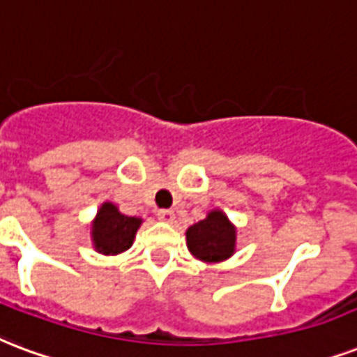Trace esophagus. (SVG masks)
<instances>
[{
    "label": "esophagus",
    "instance_id": "1",
    "mask_svg": "<svg viewBox=\"0 0 357 357\" xmlns=\"http://www.w3.org/2000/svg\"><path fill=\"white\" fill-rule=\"evenodd\" d=\"M157 217L165 222H172L174 219H176V215H174L172 209H159V211H157Z\"/></svg>",
    "mask_w": 357,
    "mask_h": 357
}]
</instances>
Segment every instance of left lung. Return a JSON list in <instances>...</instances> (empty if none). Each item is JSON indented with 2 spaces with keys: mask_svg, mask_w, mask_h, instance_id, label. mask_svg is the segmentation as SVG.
Listing matches in <instances>:
<instances>
[{
  "mask_svg": "<svg viewBox=\"0 0 357 357\" xmlns=\"http://www.w3.org/2000/svg\"><path fill=\"white\" fill-rule=\"evenodd\" d=\"M189 251L206 262H219L232 257L236 247V230L222 211L211 213L187 230Z\"/></svg>",
  "mask_w": 357,
  "mask_h": 357,
  "instance_id": "8db88e82",
  "label": "left lung"
}]
</instances>
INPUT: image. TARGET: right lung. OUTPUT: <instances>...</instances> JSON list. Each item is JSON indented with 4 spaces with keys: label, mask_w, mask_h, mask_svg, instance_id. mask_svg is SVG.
<instances>
[{
    "label": "right lung",
    "mask_w": 357,
    "mask_h": 357,
    "mask_svg": "<svg viewBox=\"0 0 357 357\" xmlns=\"http://www.w3.org/2000/svg\"><path fill=\"white\" fill-rule=\"evenodd\" d=\"M140 219L119 213L114 204L100 206L97 219L93 221V245L102 255H118L132 245L135 234L140 227Z\"/></svg>",
    "instance_id": "add662e5"
}]
</instances>
